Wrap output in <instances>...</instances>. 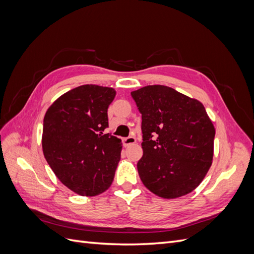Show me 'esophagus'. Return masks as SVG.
<instances>
[{"label": "esophagus", "instance_id": "1", "mask_svg": "<svg viewBox=\"0 0 254 254\" xmlns=\"http://www.w3.org/2000/svg\"><path fill=\"white\" fill-rule=\"evenodd\" d=\"M135 142H136V140H135L134 136H128V137H125V139L123 140V143H124L125 146H129L131 144H134Z\"/></svg>", "mask_w": 254, "mask_h": 254}]
</instances>
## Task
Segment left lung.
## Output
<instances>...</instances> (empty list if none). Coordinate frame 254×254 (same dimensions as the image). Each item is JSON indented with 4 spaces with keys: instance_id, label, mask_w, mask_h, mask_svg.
<instances>
[{
    "instance_id": "left-lung-1",
    "label": "left lung",
    "mask_w": 254,
    "mask_h": 254,
    "mask_svg": "<svg viewBox=\"0 0 254 254\" xmlns=\"http://www.w3.org/2000/svg\"><path fill=\"white\" fill-rule=\"evenodd\" d=\"M142 114L144 186L162 198L194 190L212 164L215 128L203 105L173 88L153 84L131 92Z\"/></svg>"
}]
</instances>
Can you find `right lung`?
I'll return each instance as SVG.
<instances>
[{
  "label": "right lung",
  "instance_id": "obj_1",
  "mask_svg": "<svg viewBox=\"0 0 254 254\" xmlns=\"http://www.w3.org/2000/svg\"><path fill=\"white\" fill-rule=\"evenodd\" d=\"M114 96L112 88L84 84L61 95L45 113V160L57 178L81 196L108 189L121 159V139L104 133Z\"/></svg>",
  "mask_w": 254,
  "mask_h": 254
}]
</instances>
